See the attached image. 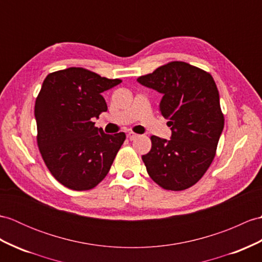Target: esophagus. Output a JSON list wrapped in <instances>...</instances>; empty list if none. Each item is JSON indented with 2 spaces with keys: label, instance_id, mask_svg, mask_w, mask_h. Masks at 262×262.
<instances>
[{
  "label": "esophagus",
  "instance_id": "esophagus-1",
  "mask_svg": "<svg viewBox=\"0 0 262 262\" xmlns=\"http://www.w3.org/2000/svg\"><path fill=\"white\" fill-rule=\"evenodd\" d=\"M127 136H128V138L130 139V141H134V139H136V138L138 137V135H137V134H135V133H133V132L128 133V135H127Z\"/></svg>",
  "mask_w": 262,
  "mask_h": 262
}]
</instances>
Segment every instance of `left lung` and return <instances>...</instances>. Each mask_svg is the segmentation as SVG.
<instances>
[{
  "instance_id": "1",
  "label": "left lung",
  "mask_w": 262,
  "mask_h": 262,
  "mask_svg": "<svg viewBox=\"0 0 262 262\" xmlns=\"http://www.w3.org/2000/svg\"><path fill=\"white\" fill-rule=\"evenodd\" d=\"M137 81L162 94L160 112L168 119L169 141L151 136V148L142 156L147 173L165 190L191 187L208 171L224 127L214 79L183 61L161 66Z\"/></svg>"
}]
</instances>
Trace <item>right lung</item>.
I'll list each match as a JSON object with an SVG mask.
<instances>
[{
	"mask_svg": "<svg viewBox=\"0 0 262 262\" xmlns=\"http://www.w3.org/2000/svg\"><path fill=\"white\" fill-rule=\"evenodd\" d=\"M120 82L71 67L51 72L42 83L34 106L36 142L48 169L66 187L90 190L111 169L126 135L105 134L93 118L107 112L101 93Z\"/></svg>",
	"mask_w": 262,
	"mask_h": 262,
	"instance_id": "right-lung-1",
	"label": "right lung"
}]
</instances>
